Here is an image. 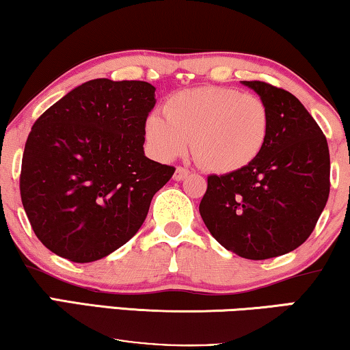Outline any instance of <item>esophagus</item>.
Wrapping results in <instances>:
<instances>
[{"instance_id":"esophagus-1","label":"esophagus","mask_w":350,"mask_h":350,"mask_svg":"<svg viewBox=\"0 0 350 350\" xmlns=\"http://www.w3.org/2000/svg\"><path fill=\"white\" fill-rule=\"evenodd\" d=\"M190 174V171L187 168H182V166H179V168H176V173H174V180H184L187 176Z\"/></svg>"}]
</instances>
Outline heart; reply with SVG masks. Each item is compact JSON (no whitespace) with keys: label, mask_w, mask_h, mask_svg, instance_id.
I'll list each match as a JSON object with an SVG mask.
<instances>
[{"label":"heart","mask_w":350,"mask_h":350,"mask_svg":"<svg viewBox=\"0 0 350 350\" xmlns=\"http://www.w3.org/2000/svg\"><path fill=\"white\" fill-rule=\"evenodd\" d=\"M146 139L161 160L193 154L204 170L217 174L241 171L258 159L269 133V111L262 98L228 87H200L176 93L165 116L150 114Z\"/></svg>","instance_id":"heart-1"}]
</instances>
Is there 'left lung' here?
Instances as JSON below:
<instances>
[{
    "label": "left lung",
    "instance_id": "left-lung-1",
    "mask_svg": "<svg viewBox=\"0 0 350 350\" xmlns=\"http://www.w3.org/2000/svg\"><path fill=\"white\" fill-rule=\"evenodd\" d=\"M243 83L268 106L267 144L247 168L208 177L200 214L226 250L267 260L292 252L312 233L329 193V152L297 96L267 82Z\"/></svg>",
    "mask_w": 350,
    "mask_h": 350
}]
</instances>
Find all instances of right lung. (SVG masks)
I'll use <instances>...</instances> for the list:
<instances>
[{
  "mask_svg": "<svg viewBox=\"0 0 350 350\" xmlns=\"http://www.w3.org/2000/svg\"><path fill=\"white\" fill-rule=\"evenodd\" d=\"M155 87L93 79L52 105L29 131L21 196L38 239L90 263L128 243L174 168L144 155Z\"/></svg>",
  "mask_w": 350,
  "mask_h": 350,
  "instance_id": "1",
  "label": "right lung"
}]
</instances>
